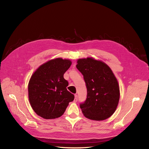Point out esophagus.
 Instances as JSON below:
<instances>
[{
    "instance_id": "esophagus-1",
    "label": "esophagus",
    "mask_w": 149,
    "mask_h": 149,
    "mask_svg": "<svg viewBox=\"0 0 149 149\" xmlns=\"http://www.w3.org/2000/svg\"><path fill=\"white\" fill-rule=\"evenodd\" d=\"M74 102H77V101H78V96H77V94H75L74 95Z\"/></svg>"
}]
</instances>
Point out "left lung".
<instances>
[{
  "mask_svg": "<svg viewBox=\"0 0 149 149\" xmlns=\"http://www.w3.org/2000/svg\"><path fill=\"white\" fill-rule=\"evenodd\" d=\"M77 69L82 73L87 88V97L80 104L84 116L89 119L109 118L118 105L120 91L118 82L110 68L92 58L79 59Z\"/></svg>",
  "mask_w": 149,
  "mask_h": 149,
  "instance_id": "left-lung-1",
  "label": "left lung"
}]
</instances>
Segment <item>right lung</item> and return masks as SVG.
<instances>
[{
    "instance_id": "1",
    "label": "right lung",
    "mask_w": 149,
    "mask_h": 149,
    "mask_svg": "<svg viewBox=\"0 0 149 149\" xmlns=\"http://www.w3.org/2000/svg\"><path fill=\"white\" fill-rule=\"evenodd\" d=\"M71 65L70 60L55 58L40 66L29 83V99L35 113L46 119L60 118L64 114L74 94L68 91L63 75Z\"/></svg>"
}]
</instances>
